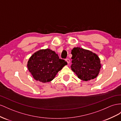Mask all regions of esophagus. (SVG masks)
I'll list each match as a JSON object with an SVG mask.
<instances>
[{"instance_id": "esophagus-1", "label": "esophagus", "mask_w": 121, "mask_h": 121, "mask_svg": "<svg viewBox=\"0 0 121 121\" xmlns=\"http://www.w3.org/2000/svg\"><path fill=\"white\" fill-rule=\"evenodd\" d=\"M66 60V61L67 62V63H68V64H69V63H70V60L68 58H67V59H66V60Z\"/></svg>"}]
</instances>
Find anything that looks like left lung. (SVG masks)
Returning <instances> with one entry per match:
<instances>
[{
    "label": "left lung",
    "instance_id": "1",
    "mask_svg": "<svg viewBox=\"0 0 121 121\" xmlns=\"http://www.w3.org/2000/svg\"><path fill=\"white\" fill-rule=\"evenodd\" d=\"M71 70L78 78L84 81L93 80L97 77L101 64L100 59L92 51L79 47L71 50Z\"/></svg>",
    "mask_w": 121,
    "mask_h": 121
}]
</instances>
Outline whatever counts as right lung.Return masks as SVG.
Returning a JSON list of instances; mask_svg holds the SVG:
<instances>
[{"instance_id": "1", "label": "right lung", "mask_w": 121, "mask_h": 121, "mask_svg": "<svg viewBox=\"0 0 121 121\" xmlns=\"http://www.w3.org/2000/svg\"><path fill=\"white\" fill-rule=\"evenodd\" d=\"M67 64L54 51L46 49L36 51L29 58L27 68L34 80L45 83L52 81Z\"/></svg>"}]
</instances>
